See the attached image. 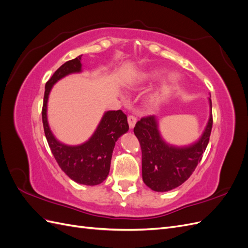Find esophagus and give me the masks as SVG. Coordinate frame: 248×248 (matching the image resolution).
<instances>
[{
    "label": "esophagus",
    "instance_id": "obj_1",
    "mask_svg": "<svg viewBox=\"0 0 248 248\" xmlns=\"http://www.w3.org/2000/svg\"><path fill=\"white\" fill-rule=\"evenodd\" d=\"M127 120H128V124H129L130 128H133L134 125H136V123H137V118L132 115H129L128 118H127Z\"/></svg>",
    "mask_w": 248,
    "mask_h": 248
}]
</instances>
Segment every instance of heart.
Segmentation results:
<instances>
[{"label": "heart", "instance_id": "heart-1", "mask_svg": "<svg viewBox=\"0 0 248 248\" xmlns=\"http://www.w3.org/2000/svg\"><path fill=\"white\" fill-rule=\"evenodd\" d=\"M163 74V71L162 70H152V71H148V72H145V73H140L137 81L138 82H146V81H151V80H154V79H157L158 78H160ZM177 80V78L176 77H170V79H169V82L168 84L164 85L161 89L160 91L158 93H156L153 97H152V101H159L161 99V97L166 94L168 92L169 90V86L170 84H172V82H175Z\"/></svg>", "mask_w": 248, "mask_h": 248}]
</instances>
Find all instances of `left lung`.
Returning <instances> with one entry per match:
<instances>
[{
    "mask_svg": "<svg viewBox=\"0 0 248 248\" xmlns=\"http://www.w3.org/2000/svg\"><path fill=\"white\" fill-rule=\"evenodd\" d=\"M211 114L204 133L194 144L175 147L167 144L160 136L155 116L141 118L134 127L141 149V174L145 184L154 191H169L188 179L208 146L212 130V102L209 98Z\"/></svg>",
    "mask_w": 248,
    "mask_h": 248,
    "instance_id": "left-lung-1",
    "label": "left lung"
}]
</instances>
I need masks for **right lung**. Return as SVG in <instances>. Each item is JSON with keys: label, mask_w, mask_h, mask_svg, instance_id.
<instances>
[{"label": "right lung", "mask_w": 248, "mask_h": 248, "mask_svg": "<svg viewBox=\"0 0 248 248\" xmlns=\"http://www.w3.org/2000/svg\"><path fill=\"white\" fill-rule=\"evenodd\" d=\"M81 56L64 63L46 84L42 107L44 133L51 153L59 167L73 181L84 185H98L107 179L117 140L128 131L129 126L124 112L108 110L103 115L93 136L78 146H68L59 141L52 134L47 122V100L50 90L58 80L71 73L81 71Z\"/></svg>", "instance_id": "1"}]
</instances>
